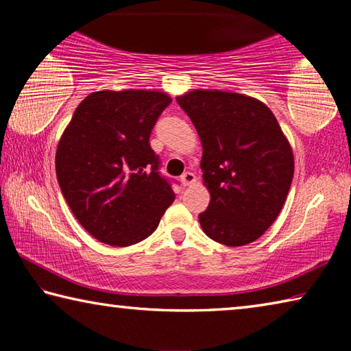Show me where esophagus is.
<instances>
[{
	"label": "esophagus",
	"mask_w": 351,
	"mask_h": 351,
	"mask_svg": "<svg viewBox=\"0 0 351 351\" xmlns=\"http://www.w3.org/2000/svg\"><path fill=\"white\" fill-rule=\"evenodd\" d=\"M195 180H197V176H195L192 171H186V173H182L181 176V181L184 186H190V184H193Z\"/></svg>",
	"instance_id": "obj_1"
}]
</instances>
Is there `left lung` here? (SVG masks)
<instances>
[{"instance_id":"obj_1","label":"left lung","mask_w":351,"mask_h":351,"mask_svg":"<svg viewBox=\"0 0 351 351\" xmlns=\"http://www.w3.org/2000/svg\"><path fill=\"white\" fill-rule=\"evenodd\" d=\"M176 102L203 144V180L210 203L199 224L226 246L252 243L274 223L288 197L294 158L263 102L224 91H190Z\"/></svg>"}]
</instances>
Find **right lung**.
Segmentation results:
<instances>
[{
    "label": "right lung",
    "instance_id": "obj_1",
    "mask_svg": "<svg viewBox=\"0 0 351 351\" xmlns=\"http://www.w3.org/2000/svg\"><path fill=\"white\" fill-rule=\"evenodd\" d=\"M170 102L158 91H97L63 132L57 180L77 221L99 241L123 247L145 240L173 203L171 181L150 147Z\"/></svg>",
    "mask_w": 351,
    "mask_h": 351
}]
</instances>
